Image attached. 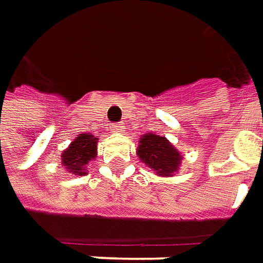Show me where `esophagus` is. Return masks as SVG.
I'll list each match as a JSON object with an SVG mask.
<instances>
[{"mask_svg": "<svg viewBox=\"0 0 263 263\" xmlns=\"http://www.w3.org/2000/svg\"><path fill=\"white\" fill-rule=\"evenodd\" d=\"M121 130H123V128H121V126H119V124H112V126H111V132H112V133H120Z\"/></svg>", "mask_w": 263, "mask_h": 263, "instance_id": "esophagus-1", "label": "esophagus"}]
</instances>
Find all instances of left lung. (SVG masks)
<instances>
[{
	"label": "left lung",
	"instance_id": "left-lung-1",
	"mask_svg": "<svg viewBox=\"0 0 263 263\" xmlns=\"http://www.w3.org/2000/svg\"><path fill=\"white\" fill-rule=\"evenodd\" d=\"M137 156L158 177H174L182 163V155L166 137L146 133L139 139Z\"/></svg>",
	"mask_w": 263,
	"mask_h": 263
}]
</instances>
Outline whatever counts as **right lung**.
I'll list each match as a JSON object with an SVG mask.
<instances>
[{
	"mask_svg": "<svg viewBox=\"0 0 263 263\" xmlns=\"http://www.w3.org/2000/svg\"><path fill=\"white\" fill-rule=\"evenodd\" d=\"M97 144L98 137L91 133H81L73 142L62 152L61 162L65 171L72 175L84 177L88 174V163L97 158Z\"/></svg>",
	"mask_w": 263,
	"mask_h": 263,
	"instance_id": "add662e5",
	"label": "right lung"
}]
</instances>
